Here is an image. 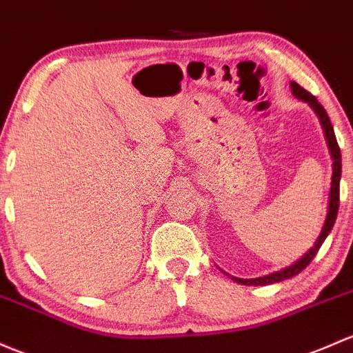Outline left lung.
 I'll return each instance as SVG.
<instances>
[{
	"instance_id": "1",
	"label": "left lung",
	"mask_w": 353,
	"mask_h": 353,
	"mask_svg": "<svg viewBox=\"0 0 353 353\" xmlns=\"http://www.w3.org/2000/svg\"><path fill=\"white\" fill-rule=\"evenodd\" d=\"M291 91H292V94L296 96V98L301 99V101H306L307 105H310L311 108L314 110V113L318 114V118H320L321 127H323L325 139H326V143H328L330 154H332V159H333V176H332V189H330L328 214H326L323 230H321V233H320V236H318V239H316V242H314L313 247H311L310 250H307L301 259H298V261H296L294 264L285 267V269L277 270V272L267 274V276H264V277H255V279H240V277H232V279L235 281V283H239V284H245V285H267V284L281 283V281L289 279V277H294L296 274H299V272H301V270L306 269L307 264H310V262L313 261L314 255L318 254L320 247H321V245H323L325 239H326V236H328V233L332 232L333 225H335V220H336V214H339V206H340V177H342V154H340V147H339V142H336L335 132H333L332 121H330L328 113H326V110L323 108V106H321V103L318 101V99L314 98V96L311 94V92H307L306 89L299 86L298 83H294V81H292V83H291Z\"/></svg>"
}]
</instances>
